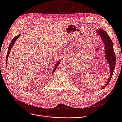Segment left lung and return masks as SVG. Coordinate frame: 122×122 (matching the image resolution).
Instances as JSON below:
<instances>
[{
	"mask_svg": "<svg viewBox=\"0 0 122 122\" xmlns=\"http://www.w3.org/2000/svg\"><path fill=\"white\" fill-rule=\"evenodd\" d=\"M97 33L99 34L102 40L104 43L105 45V58L109 64V67L110 68V76L107 82L106 83L102 89L104 88L108 83L110 82L115 69V65H116V56L113 49V42L111 41V38L108 36L106 32L103 29H99L97 30Z\"/></svg>",
	"mask_w": 122,
	"mask_h": 122,
	"instance_id": "left-lung-1",
	"label": "left lung"
}]
</instances>
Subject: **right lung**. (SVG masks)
Returning <instances> with one entry per match:
<instances>
[{"label": "right lung", "mask_w": 122, "mask_h": 122, "mask_svg": "<svg viewBox=\"0 0 122 122\" xmlns=\"http://www.w3.org/2000/svg\"><path fill=\"white\" fill-rule=\"evenodd\" d=\"M20 35H21L20 34H19V35H17V36H16L15 37H14L13 38L12 40V41H11V42H10V45H9V48H8V52H7V55H6V66H7L8 57V56H9V53H10V50H11V47H12V46H13V44H14V42L16 41L18 39V38H19V37H20ZM59 64H60V63H59V61L57 63V64H56V65H55V67H54V68L53 71L52 72L53 74V73H54V72L55 71V70H56V69L57 68V66H58V65Z\"/></svg>", "instance_id": "add662e5"}]
</instances>
